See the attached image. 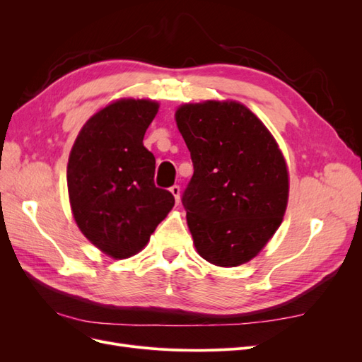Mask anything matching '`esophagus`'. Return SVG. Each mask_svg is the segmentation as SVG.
<instances>
[{
    "mask_svg": "<svg viewBox=\"0 0 362 362\" xmlns=\"http://www.w3.org/2000/svg\"><path fill=\"white\" fill-rule=\"evenodd\" d=\"M170 193L175 196V201L180 202V199H181V189H180V185H177V184L172 185V187H170Z\"/></svg>",
    "mask_w": 362,
    "mask_h": 362,
    "instance_id": "34e87169",
    "label": "esophagus"
}]
</instances>
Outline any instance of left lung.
<instances>
[{"instance_id": "1", "label": "left lung", "mask_w": 362, "mask_h": 362, "mask_svg": "<svg viewBox=\"0 0 362 362\" xmlns=\"http://www.w3.org/2000/svg\"><path fill=\"white\" fill-rule=\"evenodd\" d=\"M177 125L193 177L182 193L198 254L211 264H245L276 233L288 201V172L278 144L235 101L181 105Z\"/></svg>"}]
</instances>
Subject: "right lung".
I'll return each mask as SVG.
<instances>
[{
  "label": "right lung",
  "mask_w": 362,
  "mask_h": 362,
  "mask_svg": "<svg viewBox=\"0 0 362 362\" xmlns=\"http://www.w3.org/2000/svg\"><path fill=\"white\" fill-rule=\"evenodd\" d=\"M158 104L119 100L81 128L68 163V192L80 231L112 258L146 246L175 204L154 182L156 157L144 137Z\"/></svg>",
  "instance_id": "obj_1"
}]
</instances>
